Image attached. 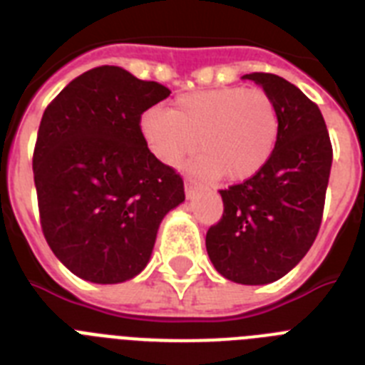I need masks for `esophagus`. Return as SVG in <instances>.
<instances>
[{
	"label": "esophagus",
	"instance_id": "34e87169",
	"mask_svg": "<svg viewBox=\"0 0 365 365\" xmlns=\"http://www.w3.org/2000/svg\"><path fill=\"white\" fill-rule=\"evenodd\" d=\"M195 183H191V182H185V195H187V198H191L192 195H195Z\"/></svg>",
	"mask_w": 365,
	"mask_h": 365
}]
</instances>
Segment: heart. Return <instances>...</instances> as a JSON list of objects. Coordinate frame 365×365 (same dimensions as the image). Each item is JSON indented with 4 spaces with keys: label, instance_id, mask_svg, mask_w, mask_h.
<instances>
[{
    "label": "heart",
    "instance_id": "b5f03b06",
    "mask_svg": "<svg viewBox=\"0 0 365 365\" xmlns=\"http://www.w3.org/2000/svg\"><path fill=\"white\" fill-rule=\"evenodd\" d=\"M139 126L161 163L176 167L198 143L202 152L189 163L195 178L244 182L270 161L281 119L274 99L261 88L226 86L180 95L169 112L150 108Z\"/></svg>",
    "mask_w": 365,
    "mask_h": 365
}]
</instances>
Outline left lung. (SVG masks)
<instances>
[{"label": "left lung", "mask_w": 365, "mask_h": 365, "mask_svg": "<svg viewBox=\"0 0 365 365\" xmlns=\"http://www.w3.org/2000/svg\"><path fill=\"white\" fill-rule=\"evenodd\" d=\"M274 99L277 147L253 178L220 191L224 215L205 235L215 270L240 284L274 283L305 257L319 231L332 147L319 108L272 73H250Z\"/></svg>", "instance_id": "1"}]
</instances>
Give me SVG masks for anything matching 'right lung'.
<instances>
[{
	"instance_id": "obj_1",
	"label": "right lung",
	"mask_w": 365,
	"mask_h": 365,
	"mask_svg": "<svg viewBox=\"0 0 365 365\" xmlns=\"http://www.w3.org/2000/svg\"><path fill=\"white\" fill-rule=\"evenodd\" d=\"M170 95L103 66L71 81L43 112L33 173L42 230L58 261L97 284L145 270L161 220L185 200L183 180L141 134V113Z\"/></svg>"
}]
</instances>
